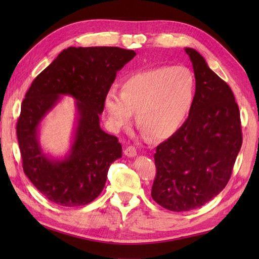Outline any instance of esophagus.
Listing matches in <instances>:
<instances>
[{
	"label": "esophagus",
	"mask_w": 259,
	"mask_h": 259,
	"mask_svg": "<svg viewBox=\"0 0 259 259\" xmlns=\"http://www.w3.org/2000/svg\"><path fill=\"white\" fill-rule=\"evenodd\" d=\"M124 155L129 158H133L137 156V148L135 146H129L125 148L124 150Z\"/></svg>",
	"instance_id": "esophagus-1"
}]
</instances>
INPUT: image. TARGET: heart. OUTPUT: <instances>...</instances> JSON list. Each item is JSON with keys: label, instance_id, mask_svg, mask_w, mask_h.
<instances>
[{"label": "heart", "instance_id": "1", "mask_svg": "<svg viewBox=\"0 0 259 259\" xmlns=\"http://www.w3.org/2000/svg\"><path fill=\"white\" fill-rule=\"evenodd\" d=\"M196 78L185 65H161L131 73L121 91L110 88L103 97L109 128L119 131L137 111V121L155 139H167L188 117L196 99Z\"/></svg>", "mask_w": 259, "mask_h": 259}]
</instances>
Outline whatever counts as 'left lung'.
Here are the masks:
<instances>
[{
  "mask_svg": "<svg viewBox=\"0 0 259 259\" xmlns=\"http://www.w3.org/2000/svg\"><path fill=\"white\" fill-rule=\"evenodd\" d=\"M196 99L178 131L159 145L151 196L171 211H188L216 197L232 176L243 144L238 104L229 85L195 49L186 48Z\"/></svg>",
  "mask_w": 259,
  "mask_h": 259,
  "instance_id": "obj_1",
  "label": "left lung"
}]
</instances>
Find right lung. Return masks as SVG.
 <instances>
[{
	"mask_svg": "<svg viewBox=\"0 0 259 259\" xmlns=\"http://www.w3.org/2000/svg\"><path fill=\"white\" fill-rule=\"evenodd\" d=\"M135 56L134 50L117 47H70L32 82L22 101L16 135L24 174L50 201L76 207L100 195L110 164L122 156L117 137L100 128L103 97ZM62 95L77 100L76 126L69 152L52 158L41 149L38 126Z\"/></svg>",
	"mask_w": 259,
	"mask_h": 259,
	"instance_id": "obj_1",
	"label": "right lung"
}]
</instances>
